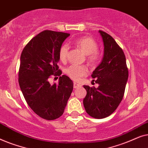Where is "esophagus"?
<instances>
[{
    "label": "esophagus",
    "mask_w": 148,
    "mask_h": 148,
    "mask_svg": "<svg viewBox=\"0 0 148 148\" xmlns=\"http://www.w3.org/2000/svg\"><path fill=\"white\" fill-rule=\"evenodd\" d=\"M81 86L79 84H77V83H75V82H74V84H73V87H74V88H78L79 87H80Z\"/></svg>",
    "instance_id": "1"
}]
</instances>
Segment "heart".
I'll return each instance as SVG.
<instances>
[{
  "instance_id": "b5f03b06",
  "label": "heart",
  "mask_w": 148,
  "mask_h": 148,
  "mask_svg": "<svg viewBox=\"0 0 148 148\" xmlns=\"http://www.w3.org/2000/svg\"><path fill=\"white\" fill-rule=\"evenodd\" d=\"M73 44L76 47L86 54L87 60L91 64H97L101 58V52L98 50L97 42L92 38L83 36L75 40ZM69 48L67 45H63L60 47L58 52L59 59L62 62H66L67 60ZM89 73L88 67L86 65H76L72 64L65 69V73L69 77L75 82H79L81 78L86 76Z\"/></svg>"
}]
</instances>
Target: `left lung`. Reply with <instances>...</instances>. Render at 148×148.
<instances>
[{
    "label": "left lung",
    "instance_id": "8db88e82",
    "mask_svg": "<svg viewBox=\"0 0 148 148\" xmlns=\"http://www.w3.org/2000/svg\"><path fill=\"white\" fill-rule=\"evenodd\" d=\"M104 46V57L92 75L98 88L84 86L86 112L93 118L104 119L114 112L124 96L129 71L122 48L112 36L99 30Z\"/></svg>",
    "mask_w": 148,
    "mask_h": 148
}]
</instances>
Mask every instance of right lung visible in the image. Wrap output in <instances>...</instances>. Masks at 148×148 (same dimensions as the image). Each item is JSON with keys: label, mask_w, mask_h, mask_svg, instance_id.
<instances>
[{"label": "right lung", "mask_w": 148, "mask_h": 148, "mask_svg": "<svg viewBox=\"0 0 148 148\" xmlns=\"http://www.w3.org/2000/svg\"><path fill=\"white\" fill-rule=\"evenodd\" d=\"M69 36L44 30L26 44L20 57V88L32 110L46 120H54L63 114L73 89L69 77L60 76L62 71L57 64L60 48ZM51 75L60 77L58 84H49Z\"/></svg>", "instance_id": "obj_1"}]
</instances>
